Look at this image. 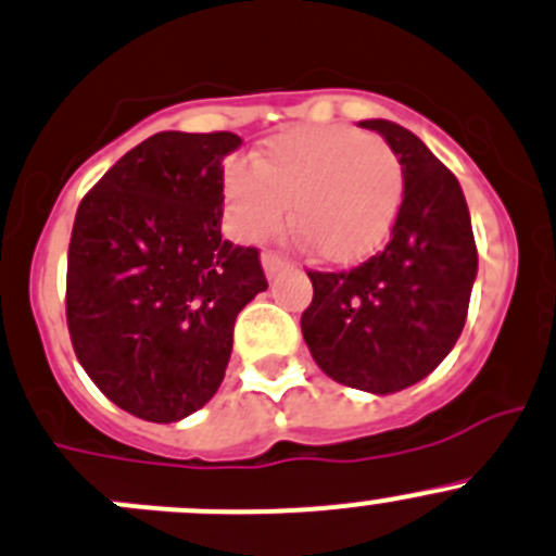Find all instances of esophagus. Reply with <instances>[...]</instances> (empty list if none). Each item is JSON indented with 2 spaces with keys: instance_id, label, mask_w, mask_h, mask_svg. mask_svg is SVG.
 <instances>
[{
  "instance_id": "esophagus-1",
  "label": "esophagus",
  "mask_w": 556,
  "mask_h": 556,
  "mask_svg": "<svg viewBox=\"0 0 556 556\" xmlns=\"http://www.w3.org/2000/svg\"><path fill=\"white\" fill-rule=\"evenodd\" d=\"M261 263H263V271H266V277H277L279 271H282V268H288L290 266V261L285 255H279V252H274V250H266L261 255Z\"/></svg>"
}]
</instances>
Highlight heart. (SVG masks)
<instances>
[{
    "label": "heart",
    "mask_w": 556,
    "mask_h": 556,
    "mask_svg": "<svg viewBox=\"0 0 556 556\" xmlns=\"http://www.w3.org/2000/svg\"><path fill=\"white\" fill-rule=\"evenodd\" d=\"M252 167L225 176L236 233L266 239L288 219L317 257L355 263L371 255L396 223L404 168L377 135L353 127H304L268 141Z\"/></svg>",
    "instance_id": "b5f03b06"
}]
</instances>
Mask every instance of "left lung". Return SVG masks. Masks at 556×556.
Segmentation results:
<instances>
[{
	"label": "left lung",
	"instance_id": "8db88e82",
	"mask_svg": "<svg viewBox=\"0 0 556 556\" xmlns=\"http://www.w3.org/2000/svg\"><path fill=\"white\" fill-rule=\"evenodd\" d=\"M404 168L386 250L350 271H309L301 333L331 380L369 393L415 386L454 350L467 320L478 250L456 176L399 124L369 118Z\"/></svg>",
	"mask_w": 556,
	"mask_h": 556
}]
</instances>
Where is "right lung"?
<instances>
[{
    "mask_svg": "<svg viewBox=\"0 0 556 556\" xmlns=\"http://www.w3.org/2000/svg\"><path fill=\"white\" fill-rule=\"evenodd\" d=\"M233 132H157L80 201L67 252V328L116 407L174 424L217 393L236 315L268 288L255 247L223 223Z\"/></svg>",
    "mask_w": 556,
    "mask_h": 556,
    "instance_id": "right-lung-1",
    "label": "right lung"
}]
</instances>
